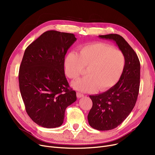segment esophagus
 Instances as JSON below:
<instances>
[{
  "mask_svg": "<svg viewBox=\"0 0 155 155\" xmlns=\"http://www.w3.org/2000/svg\"><path fill=\"white\" fill-rule=\"evenodd\" d=\"M84 96V94H81L80 92H77V97H78V98H81V97H83Z\"/></svg>",
  "mask_w": 155,
  "mask_h": 155,
  "instance_id": "1",
  "label": "esophagus"
}]
</instances>
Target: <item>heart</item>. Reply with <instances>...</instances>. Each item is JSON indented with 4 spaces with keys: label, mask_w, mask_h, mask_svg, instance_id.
<instances>
[{
    "label": "heart",
    "mask_w": 155,
    "mask_h": 155,
    "mask_svg": "<svg viewBox=\"0 0 155 155\" xmlns=\"http://www.w3.org/2000/svg\"><path fill=\"white\" fill-rule=\"evenodd\" d=\"M125 56L120 50L103 43H94L80 48L78 54L70 53L64 59L67 75L78 79L87 68L86 77L72 85L77 91H106L118 82L124 69Z\"/></svg>",
    "instance_id": "1"
}]
</instances>
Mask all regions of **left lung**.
<instances>
[{"label": "left lung", "instance_id": "left-lung-1", "mask_svg": "<svg viewBox=\"0 0 155 155\" xmlns=\"http://www.w3.org/2000/svg\"><path fill=\"white\" fill-rule=\"evenodd\" d=\"M101 39L112 40L125 56L124 69L118 82L106 92L90 95L92 107L88 114L90 126L100 131L117 127L133 110L139 94L140 62L126 41L117 34L100 35Z\"/></svg>", "mask_w": 155, "mask_h": 155}]
</instances>
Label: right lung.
<instances>
[{"label": "right lung", "mask_w": 155, "mask_h": 155, "mask_svg": "<svg viewBox=\"0 0 155 155\" xmlns=\"http://www.w3.org/2000/svg\"><path fill=\"white\" fill-rule=\"evenodd\" d=\"M77 40L72 33L45 32L24 51L19 72L26 110L38 125H62L67 107L77 100L64 75V56Z\"/></svg>", "instance_id": "obj_1"}]
</instances>
